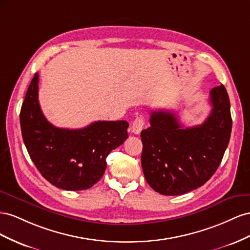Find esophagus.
<instances>
[{
	"label": "esophagus",
	"mask_w": 250,
	"mask_h": 250,
	"mask_svg": "<svg viewBox=\"0 0 250 250\" xmlns=\"http://www.w3.org/2000/svg\"><path fill=\"white\" fill-rule=\"evenodd\" d=\"M145 125V119L142 117H137L132 124V132L134 134H139Z\"/></svg>",
	"instance_id": "esophagus-1"
}]
</instances>
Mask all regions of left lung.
I'll list each match as a JSON object with an SVG mask.
<instances>
[{
  "label": "left lung",
  "instance_id": "8db88e82",
  "mask_svg": "<svg viewBox=\"0 0 250 250\" xmlns=\"http://www.w3.org/2000/svg\"><path fill=\"white\" fill-rule=\"evenodd\" d=\"M212 105L202 125L183 129L172 111H152L141 131V166L146 180L161 195L187 194L208 182L230 139V103L223 84L210 90Z\"/></svg>",
  "mask_w": 250,
  "mask_h": 250
}]
</instances>
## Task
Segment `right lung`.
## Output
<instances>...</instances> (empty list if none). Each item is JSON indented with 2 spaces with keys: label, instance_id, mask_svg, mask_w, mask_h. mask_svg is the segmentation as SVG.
Masks as SVG:
<instances>
[{
  "label": "right lung",
  "instance_id": "add662e5",
  "mask_svg": "<svg viewBox=\"0 0 250 250\" xmlns=\"http://www.w3.org/2000/svg\"><path fill=\"white\" fill-rule=\"evenodd\" d=\"M24 144L34 166L54 187L88 189L101 179L106 157L127 138L125 120L95 121L83 129L56 127L46 119L39 103V74L27 90L20 114Z\"/></svg>",
  "mask_w": 250,
  "mask_h": 250
}]
</instances>
